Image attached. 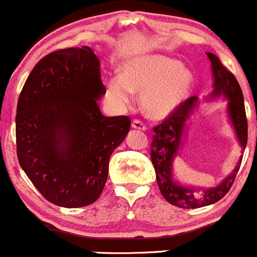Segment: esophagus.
Returning <instances> with one entry per match:
<instances>
[{
  "label": "esophagus",
  "instance_id": "obj_1",
  "mask_svg": "<svg viewBox=\"0 0 257 257\" xmlns=\"http://www.w3.org/2000/svg\"><path fill=\"white\" fill-rule=\"evenodd\" d=\"M131 127H133V128H135V130H140V131L146 130L145 124H144L141 121H139V119H134L133 123H131Z\"/></svg>",
  "mask_w": 257,
  "mask_h": 257
}]
</instances>
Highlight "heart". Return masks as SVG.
I'll use <instances>...</instances> for the list:
<instances>
[{"label":"heart","mask_w":257,"mask_h":257,"mask_svg":"<svg viewBox=\"0 0 257 257\" xmlns=\"http://www.w3.org/2000/svg\"><path fill=\"white\" fill-rule=\"evenodd\" d=\"M122 78L109 80L107 96L117 107L130 106L141 94L146 116L163 119L178 111L194 89V74L177 59L160 54L133 58L122 65Z\"/></svg>","instance_id":"obj_1"}]
</instances>
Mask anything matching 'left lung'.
I'll return each instance as SVG.
<instances>
[{
  "label": "left lung",
  "mask_w": 257,
  "mask_h": 257,
  "mask_svg": "<svg viewBox=\"0 0 257 257\" xmlns=\"http://www.w3.org/2000/svg\"><path fill=\"white\" fill-rule=\"evenodd\" d=\"M211 60L213 74V90L206 101L224 98L227 101V116L234 131L241 153L247 144V119L245 102L240 84L231 72L222 65L221 60L213 53H206ZM198 106L197 97H190L175 113L154 127V139L151 143V161L156 173L159 189L165 199L179 208H200L218 202L231 189L236 174L240 169L242 156L229 175L218 185L212 188H199L179 182L174 175V161L179 156L187 140L188 131L192 123V116Z\"/></svg>",
  "instance_id": "obj_1"
}]
</instances>
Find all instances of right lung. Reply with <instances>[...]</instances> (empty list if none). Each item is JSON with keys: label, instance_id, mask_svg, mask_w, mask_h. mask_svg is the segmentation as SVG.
<instances>
[{"label": "right lung", "instance_id": "1", "mask_svg": "<svg viewBox=\"0 0 257 257\" xmlns=\"http://www.w3.org/2000/svg\"><path fill=\"white\" fill-rule=\"evenodd\" d=\"M99 67L88 46L53 51L31 70L17 102L19 163L43 197L64 208L98 199L109 158L130 131L127 116L101 113Z\"/></svg>", "mask_w": 257, "mask_h": 257}]
</instances>
